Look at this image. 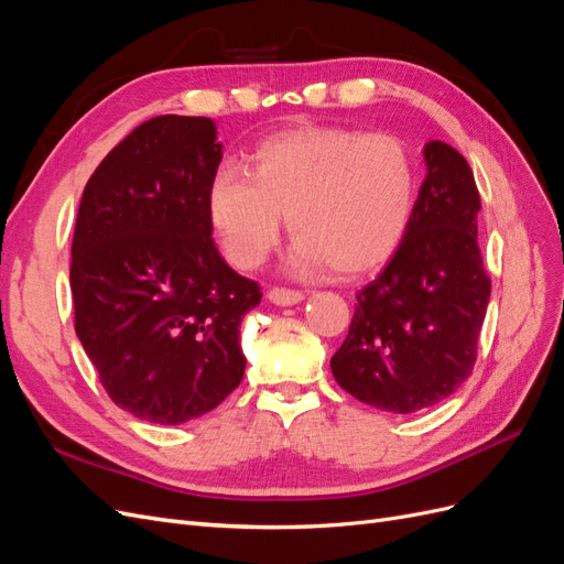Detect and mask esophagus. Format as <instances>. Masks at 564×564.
I'll return each instance as SVG.
<instances>
[{"label":"esophagus","instance_id":"34e87169","mask_svg":"<svg viewBox=\"0 0 564 564\" xmlns=\"http://www.w3.org/2000/svg\"><path fill=\"white\" fill-rule=\"evenodd\" d=\"M268 299H270L272 303H278V305H296V303H301V301L305 299V294L299 292V289L272 286L270 292H268Z\"/></svg>","mask_w":564,"mask_h":564}]
</instances>
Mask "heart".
<instances>
[{"label":"heart","instance_id":"obj_1","mask_svg":"<svg viewBox=\"0 0 564 564\" xmlns=\"http://www.w3.org/2000/svg\"><path fill=\"white\" fill-rule=\"evenodd\" d=\"M416 162L390 133L346 127L282 131L249 152L247 172L218 166L207 218L228 259L256 268L278 245L282 216L294 261L360 275L395 251L412 224Z\"/></svg>","mask_w":564,"mask_h":564}]
</instances>
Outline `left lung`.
<instances>
[{"instance_id": "1", "label": "left lung", "mask_w": 564, "mask_h": 564, "mask_svg": "<svg viewBox=\"0 0 564 564\" xmlns=\"http://www.w3.org/2000/svg\"><path fill=\"white\" fill-rule=\"evenodd\" d=\"M423 160L429 174L412 224L381 275L357 294L348 336L332 357L340 388L392 414L429 409L470 377L491 292L468 162L442 141L425 143Z\"/></svg>"}]
</instances>
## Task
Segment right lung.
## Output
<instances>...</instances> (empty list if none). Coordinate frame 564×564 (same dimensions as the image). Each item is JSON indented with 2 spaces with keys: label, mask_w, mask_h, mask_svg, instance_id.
Instances as JSON below:
<instances>
[{
  "label": "right lung",
  "mask_w": 564,
  "mask_h": 564,
  "mask_svg": "<svg viewBox=\"0 0 564 564\" xmlns=\"http://www.w3.org/2000/svg\"><path fill=\"white\" fill-rule=\"evenodd\" d=\"M220 148L209 117H152L108 152L79 202L75 332L110 400L150 423L207 414L245 377L240 322L261 286L214 245L207 183Z\"/></svg>",
  "instance_id": "right-lung-1"
}]
</instances>
